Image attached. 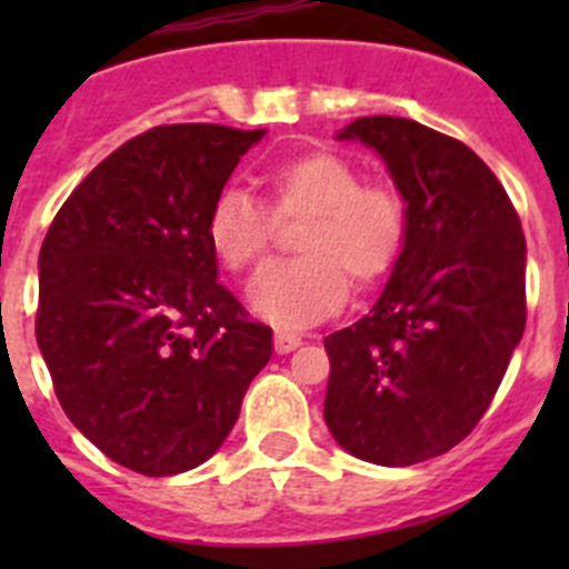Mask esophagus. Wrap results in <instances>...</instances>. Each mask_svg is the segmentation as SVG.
Returning a JSON list of instances; mask_svg holds the SVG:
<instances>
[{"label":"esophagus","instance_id":"34e87169","mask_svg":"<svg viewBox=\"0 0 569 569\" xmlns=\"http://www.w3.org/2000/svg\"><path fill=\"white\" fill-rule=\"evenodd\" d=\"M276 353H293L296 347L301 345V339L296 333H290V330H276Z\"/></svg>","mask_w":569,"mask_h":569}]
</instances>
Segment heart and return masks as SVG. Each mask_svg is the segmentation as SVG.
Returning a JSON list of instances; mask_svg holds the SVG:
<instances>
[{"label":"heart","instance_id":"heart-1","mask_svg":"<svg viewBox=\"0 0 569 569\" xmlns=\"http://www.w3.org/2000/svg\"><path fill=\"white\" fill-rule=\"evenodd\" d=\"M276 219L308 216L296 239L301 259L261 270L248 290L250 310L279 328H305L336 313L356 284L385 279L407 239V204L387 184H361L353 164L336 153L296 156L261 173ZM276 222L248 190L224 188L210 204L204 236L224 268H256Z\"/></svg>","mask_w":569,"mask_h":569}]
</instances>
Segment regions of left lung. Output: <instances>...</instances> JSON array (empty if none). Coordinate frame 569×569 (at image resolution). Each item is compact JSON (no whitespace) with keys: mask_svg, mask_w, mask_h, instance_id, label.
<instances>
[{"mask_svg":"<svg viewBox=\"0 0 569 569\" xmlns=\"http://www.w3.org/2000/svg\"><path fill=\"white\" fill-rule=\"evenodd\" d=\"M336 139L381 156L407 239L370 313L325 339V421L356 459L419 465L459 445L505 379L525 333V233L459 139L401 116H361Z\"/></svg>","mask_w":569,"mask_h":569,"instance_id":"left-lung-1","label":"left lung"}]
</instances>
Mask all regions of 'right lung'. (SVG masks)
Wrapping results in <instances>:
<instances>
[{
    "label": "right lung",
    "mask_w": 569,
    "mask_h": 569,
    "mask_svg": "<svg viewBox=\"0 0 569 569\" xmlns=\"http://www.w3.org/2000/svg\"><path fill=\"white\" fill-rule=\"evenodd\" d=\"M268 130L162 124L90 170L39 250L37 341L79 433L142 476L222 447L273 330L219 284L204 222Z\"/></svg>",
    "instance_id": "add662e5"
}]
</instances>
